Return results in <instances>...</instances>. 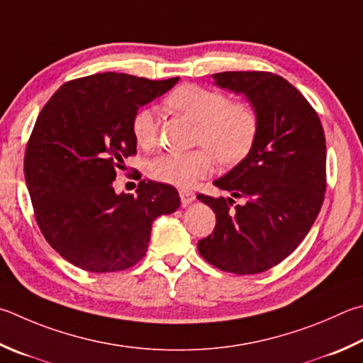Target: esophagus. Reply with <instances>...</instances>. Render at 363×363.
Masks as SVG:
<instances>
[{
  "instance_id": "obj_1",
  "label": "esophagus",
  "mask_w": 363,
  "mask_h": 363,
  "mask_svg": "<svg viewBox=\"0 0 363 363\" xmlns=\"http://www.w3.org/2000/svg\"><path fill=\"white\" fill-rule=\"evenodd\" d=\"M179 196H181V201L184 206H187V204L195 201V199H196V195L192 192V190H181Z\"/></svg>"
}]
</instances>
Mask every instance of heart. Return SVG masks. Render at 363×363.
<instances>
[{"label": "heart", "mask_w": 363, "mask_h": 363, "mask_svg": "<svg viewBox=\"0 0 363 363\" xmlns=\"http://www.w3.org/2000/svg\"><path fill=\"white\" fill-rule=\"evenodd\" d=\"M167 104L177 113L199 123L195 143L204 147L189 152H164L147 163L152 179L177 187H190L206 177L216 159L230 167L241 162L252 149L259 121L245 103L230 101L223 91L196 84H184L167 98ZM131 135L143 149L157 143V118L154 109L141 108L131 117Z\"/></svg>", "instance_id": "obj_1"}]
</instances>
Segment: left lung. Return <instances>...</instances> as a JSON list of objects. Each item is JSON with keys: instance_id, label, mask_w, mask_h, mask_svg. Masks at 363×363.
I'll return each instance as SVG.
<instances>
[{"instance_id": "left-lung-1", "label": "left lung", "mask_w": 363, "mask_h": 363, "mask_svg": "<svg viewBox=\"0 0 363 363\" xmlns=\"http://www.w3.org/2000/svg\"><path fill=\"white\" fill-rule=\"evenodd\" d=\"M213 77L219 87L247 98L259 131L245 159L214 181L232 196L196 195L216 213L214 232L199 241V252L222 272L262 273L298 247L319 214L327 187L324 128L284 77L265 71ZM235 198L242 203L235 205Z\"/></svg>"}]
</instances>
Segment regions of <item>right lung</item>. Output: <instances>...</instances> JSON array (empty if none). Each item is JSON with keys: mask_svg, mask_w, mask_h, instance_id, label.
I'll return each instance as SVG.
<instances>
[{"mask_svg": "<svg viewBox=\"0 0 363 363\" xmlns=\"http://www.w3.org/2000/svg\"><path fill=\"white\" fill-rule=\"evenodd\" d=\"M177 81L101 72L63 84L39 113L25 181L45 241L72 265L91 273L136 265L152 222L181 206L168 184L141 181L136 195L113 187L123 160L136 154L131 117Z\"/></svg>", "mask_w": 363, "mask_h": 363, "instance_id": "right-lung-1", "label": "right lung"}]
</instances>
